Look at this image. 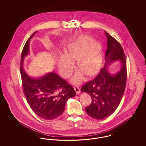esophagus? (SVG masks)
Returning a JSON list of instances; mask_svg holds the SVG:
<instances>
[{
	"instance_id": "esophagus-1",
	"label": "esophagus",
	"mask_w": 146,
	"mask_h": 146,
	"mask_svg": "<svg viewBox=\"0 0 146 146\" xmlns=\"http://www.w3.org/2000/svg\"><path fill=\"white\" fill-rule=\"evenodd\" d=\"M74 90L76 91V94H79L80 92V90L78 86H74Z\"/></svg>"
}]
</instances>
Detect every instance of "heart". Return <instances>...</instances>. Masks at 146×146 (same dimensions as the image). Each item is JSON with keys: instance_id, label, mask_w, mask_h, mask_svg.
Listing matches in <instances>:
<instances>
[{"instance_id": "heart-1", "label": "heart", "mask_w": 146, "mask_h": 146, "mask_svg": "<svg viewBox=\"0 0 146 146\" xmlns=\"http://www.w3.org/2000/svg\"><path fill=\"white\" fill-rule=\"evenodd\" d=\"M76 60L80 70L75 73L72 81L80 83L85 79V73L89 76L95 75L101 66L102 51L101 45L90 37L82 36L68 46L66 55L58 60V69L62 76H70L76 67Z\"/></svg>"}]
</instances>
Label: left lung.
Instances as JSON below:
<instances>
[{
    "label": "left lung",
    "instance_id": "1",
    "mask_svg": "<svg viewBox=\"0 0 146 146\" xmlns=\"http://www.w3.org/2000/svg\"><path fill=\"white\" fill-rule=\"evenodd\" d=\"M107 49L105 55L104 67L94 79L86 83L81 88L87 92L92 102L85 107V111L91 118L102 120L110 116L118 108L125 91L126 82V63L124 50L119 42L106 32ZM119 60L122 63L120 70L110 74L108 66Z\"/></svg>",
    "mask_w": 146,
    "mask_h": 146
}]
</instances>
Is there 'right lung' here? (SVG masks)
I'll return each instance as SVG.
<instances>
[{
    "instance_id": "right-lung-1",
    "label": "right lung",
    "mask_w": 146,
    "mask_h": 146,
    "mask_svg": "<svg viewBox=\"0 0 146 146\" xmlns=\"http://www.w3.org/2000/svg\"><path fill=\"white\" fill-rule=\"evenodd\" d=\"M35 32L26 42L21 57L22 89L31 108L40 118L52 120L63 113L67 101L76 95L72 86L59 76L49 72L39 78H32L23 69L25 58L29 54V44Z\"/></svg>"
}]
</instances>
